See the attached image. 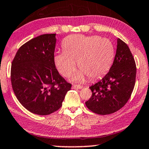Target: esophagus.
I'll return each instance as SVG.
<instances>
[{
    "label": "esophagus",
    "mask_w": 149,
    "mask_h": 149,
    "mask_svg": "<svg viewBox=\"0 0 149 149\" xmlns=\"http://www.w3.org/2000/svg\"><path fill=\"white\" fill-rule=\"evenodd\" d=\"M82 87L81 85H73L72 86V89H82Z\"/></svg>",
    "instance_id": "34e87169"
}]
</instances>
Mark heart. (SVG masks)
Instances as JSON below:
<instances>
[{"label":"heart","mask_w":149,"mask_h":149,"mask_svg":"<svg viewBox=\"0 0 149 149\" xmlns=\"http://www.w3.org/2000/svg\"><path fill=\"white\" fill-rule=\"evenodd\" d=\"M63 51L54 55L57 71L64 77H69L75 71L76 63L80 70L72 80L85 81L87 77L94 80L103 76L113 62L114 48L109 39L99 36L73 35L64 39Z\"/></svg>","instance_id":"b5f03b06"}]
</instances>
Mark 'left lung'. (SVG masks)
<instances>
[{
	"mask_svg": "<svg viewBox=\"0 0 149 149\" xmlns=\"http://www.w3.org/2000/svg\"><path fill=\"white\" fill-rule=\"evenodd\" d=\"M136 64L128 45L117 39L116 55L109 72L89 88L92 95L86 106L94 113L105 115L116 112L130 98L135 84Z\"/></svg>",
	"mask_w": 149,
	"mask_h": 149,
	"instance_id": "1",
	"label": "left lung"
}]
</instances>
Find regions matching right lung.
<instances>
[{
	"mask_svg": "<svg viewBox=\"0 0 149 149\" xmlns=\"http://www.w3.org/2000/svg\"><path fill=\"white\" fill-rule=\"evenodd\" d=\"M55 35L44 34L28 41L12 62V86L18 101L39 115L58 110L71 87L55 68Z\"/></svg>",
	"mask_w": 149,
	"mask_h": 149,
	"instance_id": "obj_1",
	"label": "right lung"
}]
</instances>
